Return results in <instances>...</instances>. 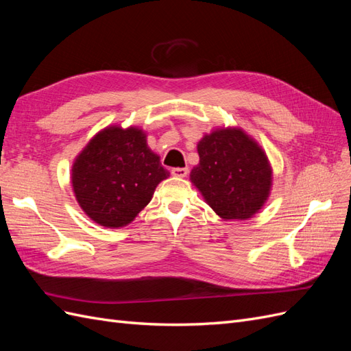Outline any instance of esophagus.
Returning <instances> with one entry per match:
<instances>
[{"label": "esophagus", "instance_id": "esophagus-1", "mask_svg": "<svg viewBox=\"0 0 351 351\" xmlns=\"http://www.w3.org/2000/svg\"><path fill=\"white\" fill-rule=\"evenodd\" d=\"M171 174L174 177H186L189 174V168H173Z\"/></svg>", "mask_w": 351, "mask_h": 351}]
</instances>
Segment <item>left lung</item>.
<instances>
[{
  "label": "left lung",
  "mask_w": 351,
  "mask_h": 351,
  "mask_svg": "<svg viewBox=\"0 0 351 351\" xmlns=\"http://www.w3.org/2000/svg\"><path fill=\"white\" fill-rule=\"evenodd\" d=\"M190 173L206 204L224 219L252 218L267 202L272 171L261 146L240 129H221L197 143Z\"/></svg>",
  "instance_id": "1"
}]
</instances>
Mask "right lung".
<instances>
[{
    "mask_svg": "<svg viewBox=\"0 0 351 351\" xmlns=\"http://www.w3.org/2000/svg\"><path fill=\"white\" fill-rule=\"evenodd\" d=\"M168 176L142 130L112 125L95 136L76 158L71 183L89 218L119 228L149 204L156 186Z\"/></svg>",
    "mask_w": 351,
    "mask_h": 351,
    "instance_id": "1",
    "label": "right lung"
}]
</instances>
